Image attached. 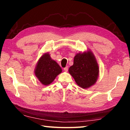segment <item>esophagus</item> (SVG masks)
<instances>
[{"instance_id":"esophagus-1","label":"esophagus","mask_w":130,"mask_h":130,"mask_svg":"<svg viewBox=\"0 0 130 130\" xmlns=\"http://www.w3.org/2000/svg\"><path fill=\"white\" fill-rule=\"evenodd\" d=\"M64 69V71L65 72H67L68 70V67H66L65 68H64V69Z\"/></svg>"}]
</instances>
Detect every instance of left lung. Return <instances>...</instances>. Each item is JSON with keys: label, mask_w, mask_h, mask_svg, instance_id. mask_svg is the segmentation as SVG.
Masks as SVG:
<instances>
[{"label": "left lung", "mask_w": 130, "mask_h": 130, "mask_svg": "<svg viewBox=\"0 0 130 130\" xmlns=\"http://www.w3.org/2000/svg\"><path fill=\"white\" fill-rule=\"evenodd\" d=\"M69 73L82 88L87 89L94 85L99 74V67L93 53L88 50L76 54Z\"/></svg>", "instance_id": "obj_1"}]
</instances>
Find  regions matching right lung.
Wrapping results in <instances>:
<instances>
[{"label": "right lung", "instance_id": "1", "mask_svg": "<svg viewBox=\"0 0 130 130\" xmlns=\"http://www.w3.org/2000/svg\"><path fill=\"white\" fill-rule=\"evenodd\" d=\"M62 72V69L56 61L52 59L49 53L43 54L37 62L34 74L40 83L49 85Z\"/></svg>", "mask_w": 130, "mask_h": 130}]
</instances>
